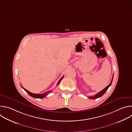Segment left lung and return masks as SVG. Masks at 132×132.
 <instances>
[{"instance_id": "left-lung-1", "label": "left lung", "mask_w": 132, "mask_h": 132, "mask_svg": "<svg viewBox=\"0 0 132 132\" xmlns=\"http://www.w3.org/2000/svg\"><path fill=\"white\" fill-rule=\"evenodd\" d=\"M113 77H112V80H111V82L110 83V84L107 86L105 88H104L102 90H101V91H100L99 92H98V93H97L96 95L93 96L92 97H89V99H96L97 98H100L101 97V96H102L105 93V92L107 91V90L108 89V88L110 87V86L111 85V84H112V80H113Z\"/></svg>"}]
</instances>
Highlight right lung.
Masks as SVG:
<instances>
[{
    "label": "right lung",
    "instance_id": "1",
    "mask_svg": "<svg viewBox=\"0 0 132 132\" xmlns=\"http://www.w3.org/2000/svg\"><path fill=\"white\" fill-rule=\"evenodd\" d=\"M64 76H63L59 80V82H58V83H57V86H58V85L60 84V83L61 82V80L63 79ZM21 87L29 94V95L31 97H33V98H40V99L43 98L45 97L46 96H47L48 94L50 92H51V91H47V92H44V93H42V94H36V93H33L30 92V91H28V90H26L25 88H24L22 86H21Z\"/></svg>",
    "mask_w": 132,
    "mask_h": 132
}]
</instances>
